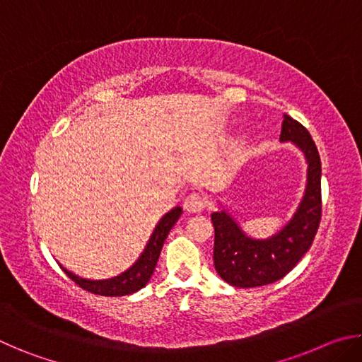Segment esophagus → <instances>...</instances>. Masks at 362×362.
Listing matches in <instances>:
<instances>
[{
	"mask_svg": "<svg viewBox=\"0 0 362 362\" xmlns=\"http://www.w3.org/2000/svg\"><path fill=\"white\" fill-rule=\"evenodd\" d=\"M206 207V201L203 196H201L199 193H189L185 199H183V209H185L187 212H192V214H196V212H201Z\"/></svg>",
	"mask_w": 362,
	"mask_h": 362,
	"instance_id": "34e87169",
	"label": "esophagus"
}]
</instances>
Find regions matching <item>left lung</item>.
<instances>
[{
    "instance_id": "1",
    "label": "left lung",
    "mask_w": 362,
    "mask_h": 362,
    "mask_svg": "<svg viewBox=\"0 0 362 362\" xmlns=\"http://www.w3.org/2000/svg\"><path fill=\"white\" fill-rule=\"evenodd\" d=\"M281 142L296 144L308 163V183L296 216L269 240L244 235L225 211L214 212V267L235 287H259L284 278L311 247L321 222V158L306 127L284 115Z\"/></svg>"
}]
</instances>
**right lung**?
<instances>
[{"mask_svg": "<svg viewBox=\"0 0 362 362\" xmlns=\"http://www.w3.org/2000/svg\"><path fill=\"white\" fill-rule=\"evenodd\" d=\"M182 214L180 207H174L173 211L168 212L159 223L156 225L155 231L150 238L148 244L144 250V254L140 255V259L134 263V265L124 272L119 276L112 278V279H103V281H90L79 278L76 274L70 273L69 269L62 268L71 281L81 287V289L88 291L90 293H95V296H105V297H121V296H129V293L137 292L139 289L148 283L153 272H155L156 262L159 259V254H161L163 244L166 241L170 228H173L174 223L179 220Z\"/></svg>", "mask_w": 362, "mask_h": 362, "instance_id": "obj_1", "label": "right lung"}]
</instances>
